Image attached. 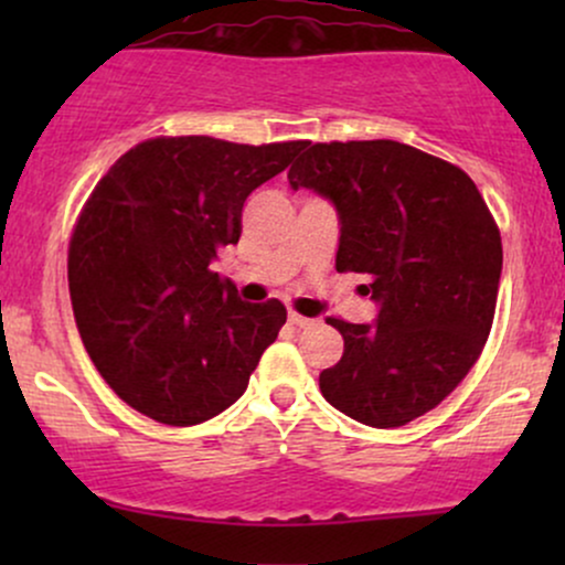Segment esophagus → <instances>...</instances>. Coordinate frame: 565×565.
<instances>
[{
    "label": "esophagus",
    "mask_w": 565,
    "mask_h": 565,
    "mask_svg": "<svg viewBox=\"0 0 565 565\" xmlns=\"http://www.w3.org/2000/svg\"><path fill=\"white\" fill-rule=\"evenodd\" d=\"M289 323H291V327H297V329H305V327H310V323H313V319H305V316H300V313H289Z\"/></svg>",
    "instance_id": "esophagus-1"
}]
</instances>
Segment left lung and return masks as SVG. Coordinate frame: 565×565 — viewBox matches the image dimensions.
<instances>
[{
	"label": "left lung",
	"mask_w": 565,
	"mask_h": 565,
	"mask_svg": "<svg viewBox=\"0 0 565 565\" xmlns=\"http://www.w3.org/2000/svg\"><path fill=\"white\" fill-rule=\"evenodd\" d=\"M340 217L337 270L366 278L372 323L327 319L345 350L323 369V398L355 423L401 427L470 372L491 332L502 238L472 180L395 140L316 142L289 167Z\"/></svg>",
	"instance_id": "8db88e82"
}]
</instances>
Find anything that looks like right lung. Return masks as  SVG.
I'll use <instances>...</instances> for the list:
<instances>
[{"label": "right lung", "instance_id": "1", "mask_svg": "<svg viewBox=\"0 0 565 565\" xmlns=\"http://www.w3.org/2000/svg\"><path fill=\"white\" fill-rule=\"evenodd\" d=\"M308 146L188 135L138 142L103 174L68 252L76 329L100 377L157 423L188 427L242 398L287 321L212 270L244 201Z\"/></svg>", "mask_w": 565, "mask_h": 565}]
</instances>
